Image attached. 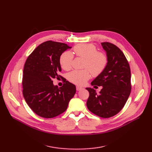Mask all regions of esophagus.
<instances>
[{
  "mask_svg": "<svg viewBox=\"0 0 152 152\" xmlns=\"http://www.w3.org/2000/svg\"><path fill=\"white\" fill-rule=\"evenodd\" d=\"M83 88L81 87H79V86H77L76 87V90L77 91H80V90H82Z\"/></svg>",
  "mask_w": 152,
  "mask_h": 152,
  "instance_id": "obj_1",
  "label": "esophagus"
}]
</instances>
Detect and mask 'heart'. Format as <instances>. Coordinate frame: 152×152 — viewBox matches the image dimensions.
<instances>
[{
  "label": "heart",
  "mask_w": 152,
  "mask_h": 152,
  "mask_svg": "<svg viewBox=\"0 0 152 152\" xmlns=\"http://www.w3.org/2000/svg\"><path fill=\"white\" fill-rule=\"evenodd\" d=\"M76 56L84 58L83 70H74L68 75V80L76 85H84L91 77V73L94 76L100 75L105 70L108 63V57L103 52L97 51V47L92 44H79L74 47ZM73 55L66 51L63 53L60 58L61 68L66 71L71 68Z\"/></svg>",
  "instance_id": "1"
}]
</instances>
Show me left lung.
I'll return each mask as SVG.
<instances>
[{"mask_svg": "<svg viewBox=\"0 0 152 152\" xmlns=\"http://www.w3.org/2000/svg\"><path fill=\"white\" fill-rule=\"evenodd\" d=\"M101 44L107 53L108 63L91 85L103 88L97 94L95 89L87 87L89 97L86 104L94 114L108 118L118 113L129 98L131 91V69L124 54L117 46L107 42Z\"/></svg>", "mask_w": 152, "mask_h": 152, "instance_id": "obj_1", "label": "left lung"}]
</instances>
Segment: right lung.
I'll use <instances>...</instances> for the list:
<instances>
[{"instance_id":"add662e5","label":"right lung","mask_w":152,"mask_h":152,"mask_svg":"<svg viewBox=\"0 0 152 152\" xmlns=\"http://www.w3.org/2000/svg\"><path fill=\"white\" fill-rule=\"evenodd\" d=\"M71 47L48 41L40 44L28 57L23 73V94L30 108L39 116L52 118L67 109L76 93V86L66 81L54 86L53 79L60 77L61 55Z\"/></svg>"}]
</instances>
